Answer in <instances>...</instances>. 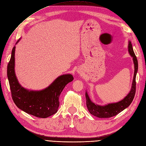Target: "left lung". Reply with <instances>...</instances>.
<instances>
[{
    "instance_id": "1",
    "label": "left lung",
    "mask_w": 146,
    "mask_h": 146,
    "mask_svg": "<svg viewBox=\"0 0 146 146\" xmlns=\"http://www.w3.org/2000/svg\"><path fill=\"white\" fill-rule=\"evenodd\" d=\"M128 49L129 54L133 57L135 67L132 86L130 93L125 99L117 103L108 104L105 106H99L93 103L90 100L87 93L86 92L85 97L87 100L86 103H87V106L91 114L99 118H110L117 115L118 113L126 109L132 103L136 91V75L138 71V61L137 56L135 55L131 41L129 42Z\"/></svg>"
}]
</instances>
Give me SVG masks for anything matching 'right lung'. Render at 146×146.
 Here are the masks:
<instances>
[{"instance_id": "1", "label": "right lung", "mask_w": 146, "mask_h": 146, "mask_svg": "<svg viewBox=\"0 0 146 146\" xmlns=\"http://www.w3.org/2000/svg\"><path fill=\"white\" fill-rule=\"evenodd\" d=\"M15 48L14 46L7 67V76L14 104L19 109L36 117L44 118L55 114L59 105V96L66 85L74 79L73 76L68 74L59 76L47 88L40 91L26 90L19 84L15 74Z\"/></svg>"}]
</instances>
